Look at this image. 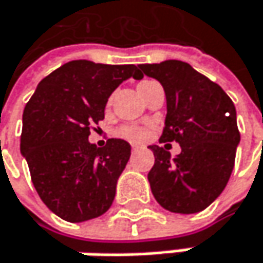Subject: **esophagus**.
Segmentation results:
<instances>
[{
  "label": "esophagus",
  "instance_id": "obj_1",
  "mask_svg": "<svg viewBox=\"0 0 263 263\" xmlns=\"http://www.w3.org/2000/svg\"><path fill=\"white\" fill-rule=\"evenodd\" d=\"M139 145H136V144H133V145H132V149H133V151H138V149H139Z\"/></svg>",
  "mask_w": 263,
  "mask_h": 263
}]
</instances>
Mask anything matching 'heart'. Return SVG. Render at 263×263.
Listing matches in <instances>:
<instances>
[{
    "instance_id": "obj_1",
    "label": "heart",
    "mask_w": 263,
    "mask_h": 263,
    "mask_svg": "<svg viewBox=\"0 0 263 263\" xmlns=\"http://www.w3.org/2000/svg\"><path fill=\"white\" fill-rule=\"evenodd\" d=\"M149 82H142L139 84V87L145 86ZM116 136L118 138H122L125 141H130V142H141L145 136H147V128L144 127H139V125H121L118 130H116Z\"/></svg>"
}]
</instances>
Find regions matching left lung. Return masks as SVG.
Segmentation results:
<instances>
[{
	"label": "left lung",
	"mask_w": 263,
	"mask_h": 263,
	"mask_svg": "<svg viewBox=\"0 0 263 263\" xmlns=\"http://www.w3.org/2000/svg\"><path fill=\"white\" fill-rule=\"evenodd\" d=\"M139 72L159 80L166 95V119L159 142H179L177 157L151 145L148 181L156 201L174 214L206 209L224 191L235 166L239 130L236 110L219 84L189 63H142Z\"/></svg>",
	"instance_id": "1"
}]
</instances>
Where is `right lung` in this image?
<instances>
[{
	"label": "right lung",
	"mask_w": 263,
	"mask_h": 263,
	"mask_svg": "<svg viewBox=\"0 0 263 263\" xmlns=\"http://www.w3.org/2000/svg\"><path fill=\"white\" fill-rule=\"evenodd\" d=\"M130 77L142 79L135 65L72 60L39 83L24 109L21 153L41 200L65 221L101 216L114 203L130 144L109 139L97 148L87 138L104 119L112 92Z\"/></svg>",
	"instance_id": "obj_1"
}]
</instances>
